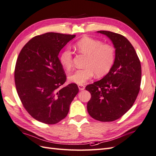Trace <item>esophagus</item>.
<instances>
[{
  "label": "esophagus",
  "instance_id": "1",
  "mask_svg": "<svg viewBox=\"0 0 156 156\" xmlns=\"http://www.w3.org/2000/svg\"><path fill=\"white\" fill-rule=\"evenodd\" d=\"M78 87H79V90H84L85 88V87L84 85H78Z\"/></svg>",
  "mask_w": 156,
  "mask_h": 156
}]
</instances>
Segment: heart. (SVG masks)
Listing matches in <instances>:
<instances>
[{
    "label": "heart",
    "instance_id": "b5f03b06",
    "mask_svg": "<svg viewBox=\"0 0 156 156\" xmlns=\"http://www.w3.org/2000/svg\"><path fill=\"white\" fill-rule=\"evenodd\" d=\"M75 48L79 52L87 55L85 68L79 69L69 76V80L78 85H83L92 78L94 74L102 77L111 70L115 62L116 51L112 45L102 44L100 40L84 37L77 41ZM61 65L67 71L73 66V52L66 48L59 56Z\"/></svg>",
    "mask_w": 156,
    "mask_h": 156
}]
</instances>
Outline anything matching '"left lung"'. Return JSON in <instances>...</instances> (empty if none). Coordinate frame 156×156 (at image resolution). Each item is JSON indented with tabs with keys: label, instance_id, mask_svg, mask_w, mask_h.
<instances>
[{
	"label": "left lung",
	"instance_id": "8db88e82",
	"mask_svg": "<svg viewBox=\"0 0 156 156\" xmlns=\"http://www.w3.org/2000/svg\"><path fill=\"white\" fill-rule=\"evenodd\" d=\"M116 48L115 62L101 80L86 86L91 97L87 102L89 115L101 122H112L122 117L137 98L141 84V64L135 49L121 34L101 30Z\"/></svg>",
	"mask_w": 156,
	"mask_h": 156
}]
</instances>
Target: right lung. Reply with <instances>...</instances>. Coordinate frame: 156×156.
I'll use <instances>...</instances> for the list:
<instances>
[{
    "instance_id": "right-lung-1",
    "label": "right lung",
    "mask_w": 156,
    "mask_h": 156,
    "mask_svg": "<svg viewBox=\"0 0 156 156\" xmlns=\"http://www.w3.org/2000/svg\"><path fill=\"white\" fill-rule=\"evenodd\" d=\"M75 35L48 32L34 37L16 60L14 82L24 108L34 119L54 124L65 119L79 92L75 83L63 87L67 79L59 53Z\"/></svg>"
}]
</instances>
